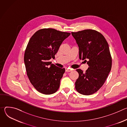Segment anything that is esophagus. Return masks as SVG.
Instances as JSON below:
<instances>
[{
	"instance_id": "obj_1",
	"label": "esophagus",
	"mask_w": 127,
	"mask_h": 127,
	"mask_svg": "<svg viewBox=\"0 0 127 127\" xmlns=\"http://www.w3.org/2000/svg\"><path fill=\"white\" fill-rule=\"evenodd\" d=\"M65 71H66V72H70V71H72V70L71 69H69V68H65Z\"/></svg>"
}]
</instances>
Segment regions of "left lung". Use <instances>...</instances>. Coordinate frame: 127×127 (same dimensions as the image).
<instances>
[{
	"label": "left lung",
	"mask_w": 127,
	"mask_h": 127,
	"mask_svg": "<svg viewBox=\"0 0 127 127\" xmlns=\"http://www.w3.org/2000/svg\"><path fill=\"white\" fill-rule=\"evenodd\" d=\"M71 34L79 48V58L87 62L86 72L77 69L79 77L75 82L77 91L90 95L103 85L112 68L109 47L103 35L93 30H85Z\"/></svg>",
	"instance_id": "8db88e82"
}]
</instances>
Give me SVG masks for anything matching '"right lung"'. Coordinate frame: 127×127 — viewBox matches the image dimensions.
Returning a JSON list of instances; mask_svg holds the SVG:
<instances>
[{
    "instance_id": "1",
    "label": "right lung",
    "mask_w": 127,
    "mask_h": 127,
    "mask_svg": "<svg viewBox=\"0 0 127 127\" xmlns=\"http://www.w3.org/2000/svg\"><path fill=\"white\" fill-rule=\"evenodd\" d=\"M70 35L53 29H44L36 32L29 40L24 62L29 80L39 92L51 95L58 89L65 69L52 64L50 60L55 59L61 44Z\"/></svg>"
}]
</instances>
